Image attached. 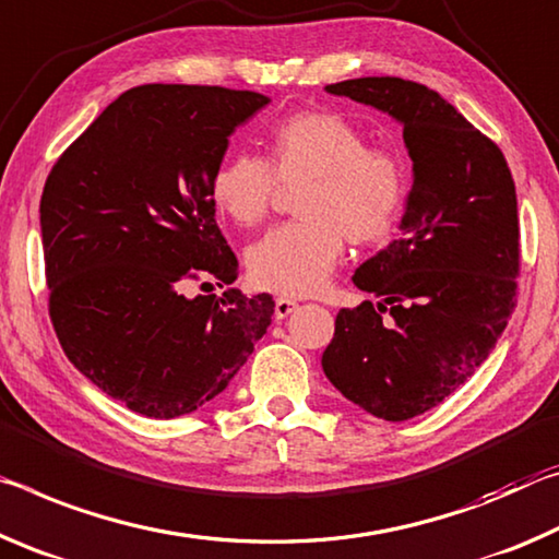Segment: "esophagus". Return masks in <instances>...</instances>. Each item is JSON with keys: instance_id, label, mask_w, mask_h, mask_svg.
I'll return each instance as SVG.
<instances>
[{"instance_id": "obj_1", "label": "esophagus", "mask_w": 559, "mask_h": 559, "mask_svg": "<svg viewBox=\"0 0 559 559\" xmlns=\"http://www.w3.org/2000/svg\"><path fill=\"white\" fill-rule=\"evenodd\" d=\"M297 309V301L289 297H277L274 299V319H287Z\"/></svg>"}]
</instances>
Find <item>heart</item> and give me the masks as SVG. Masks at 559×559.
<instances>
[{
  "mask_svg": "<svg viewBox=\"0 0 559 559\" xmlns=\"http://www.w3.org/2000/svg\"><path fill=\"white\" fill-rule=\"evenodd\" d=\"M270 166L252 153H233L210 180L219 213L258 225L282 186H299V219L270 230L247 252L258 287L307 297L322 289L352 245H373L399 223L406 168L393 151L371 148L366 135L332 111H297L267 133Z\"/></svg>",
  "mask_w": 559,
  "mask_h": 559,
  "instance_id": "1",
  "label": "heart"
}]
</instances>
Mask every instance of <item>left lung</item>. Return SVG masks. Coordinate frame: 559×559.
Returning <instances> with one entry per match:
<instances>
[{
	"mask_svg": "<svg viewBox=\"0 0 559 559\" xmlns=\"http://www.w3.org/2000/svg\"><path fill=\"white\" fill-rule=\"evenodd\" d=\"M324 91L404 126L414 176L399 237L352 277L379 301L336 314L322 369L366 414L408 420L459 391L508 326L520 267L515 182L498 145L428 86L366 76Z\"/></svg>",
	"mask_w": 559,
	"mask_h": 559,
	"instance_id": "obj_1",
	"label": "left lung"
}]
</instances>
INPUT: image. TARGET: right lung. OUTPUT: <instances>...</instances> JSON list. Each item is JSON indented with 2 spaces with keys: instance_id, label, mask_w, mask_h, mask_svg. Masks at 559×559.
<instances>
[{
  "instance_id": "1",
  "label": "right lung",
  "mask_w": 559,
  "mask_h": 559,
  "mask_svg": "<svg viewBox=\"0 0 559 559\" xmlns=\"http://www.w3.org/2000/svg\"><path fill=\"white\" fill-rule=\"evenodd\" d=\"M254 91L145 84L118 96L51 168L39 223L49 314L69 361L148 418L193 414L240 371L274 314L233 285L210 180Z\"/></svg>"
}]
</instances>
